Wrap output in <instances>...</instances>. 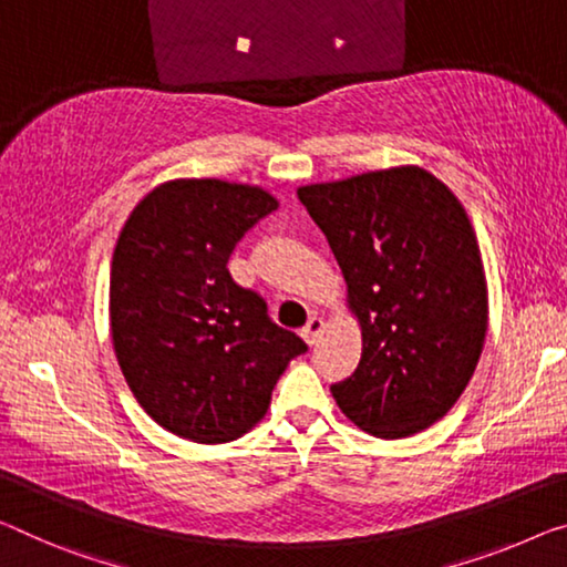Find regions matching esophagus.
Here are the masks:
<instances>
[{"mask_svg":"<svg viewBox=\"0 0 567 567\" xmlns=\"http://www.w3.org/2000/svg\"><path fill=\"white\" fill-rule=\"evenodd\" d=\"M321 332H324V319H321V317H311V319L307 321V327L301 329V337H303V342H307V344L311 347V344L319 342Z\"/></svg>","mask_w":567,"mask_h":567,"instance_id":"obj_1","label":"esophagus"}]
</instances>
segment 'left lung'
Segmentation results:
<instances>
[{"label":"left lung","mask_w":567,"mask_h":567,"mask_svg":"<svg viewBox=\"0 0 567 567\" xmlns=\"http://www.w3.org/2000/svg\"><path fill=\"white\" fill-rule=\"evenodd\" d=\"M342 268L362 357L332 385L339 411L378 439L441 421L484 350L489 291L458 197L415 164L299 187Z\"/></svg>","instance_id":"1"}]
</instances>
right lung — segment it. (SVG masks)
Masks as SVG:
<instances>
[{"label": "right lung", "instance_id": "add662e5", "mask_svg": "<svg viewBox=\"0 0 567 567\" xmlns=\"http://www.w3.org/2000/svg\"><path fill=\"white\" fill-rule=\"evenodd\" d=\"M276 207L256 185L169 179L118 233L109 286L113 352L138 405L179 439H240L266 415L289 362L307 352L228 271L238 240Z\"/></svg>", "mask_w": 567, "mask_h": 567}]
</instances>
